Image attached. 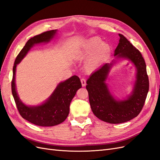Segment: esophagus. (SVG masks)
<instances>
[{"instance_id":"34e87169","label":"esophagus","mask_w":160,"mask_h":160,"mask_svg":"<svg viewBox=\"0 0 160 160\" xmlns=\"http://www.w3.org/2000/svg\"><path fill=\"white\" fill-rule=\"evenodd\" d=\"M80 81H81V83H82V86H86V79H84V78H82V79L80 80Z\"/></svg>"}]
</instances>
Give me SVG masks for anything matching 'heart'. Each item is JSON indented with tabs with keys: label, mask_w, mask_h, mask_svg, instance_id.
<instances>
[{
	"label": "heart",
	"mask_w": 160,
	"mask_h": 160,
	"mask_svg": "<svg viewBox=\"0 0 160 160\" xmlns=\"http://www.w3.org/2000/svg\"><path fill=\"white\" fill-rule=\"evenodd\" d=\"M98 37L90 38L77 52V58L83 59L90 56L86 62V69L93 71L97 68L111 53V47L107 43H101Z\"/></svg>",
	"instance_id": "b5f03b06"
}]
</instances>
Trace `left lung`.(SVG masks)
Here are the masks:
<instances>
[{
	"mask_svg": "<svg viewBox=\"0 0 160 160\" xmlns=\"http://www.w3.org/2000/svg\"><path fill=\"white\" fill-rule=\"evenodd\" d=\"M118 35L119 43L114 56L128 59L137 68V80L131 94L124 100H117L111 94L105 80L115 62L105 63L92 73L86 86L94 115L99 119L112 124L127 122L138 116L142 110L149 91V78L142 55L124 35Z\"/></svg>",
	"mask_w": 160,
	"mask_h": 160,
	"instance_id": "1",
	"label": "left lung"
}]
</instances>
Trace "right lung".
<instances>
[{"label": "right lung", "mask_w": 160, "mask_h": 160, "mask_svg": "<svg viewBox=\"0 0 160 160\" xmlns=\"http://www.w3.org/2000/svg\"><path fill=\"white\" fill-rule=\"evenodd\" d=\"M56 31L51 30L43 32L27 41L23 48L17 56L12 69V94L19 114L25 120L42 127L57 125L66 120L70 112V104L72 100L74 97L77 90L82 87L80 78L77 76H72L69 79L59 84L51 97L43 104L39 106L28 107L21 101L17 92L15 86L16 67L35 44L49 42L56 34Z\"/></svg>", "instance_id": "1"}]
</instances>
